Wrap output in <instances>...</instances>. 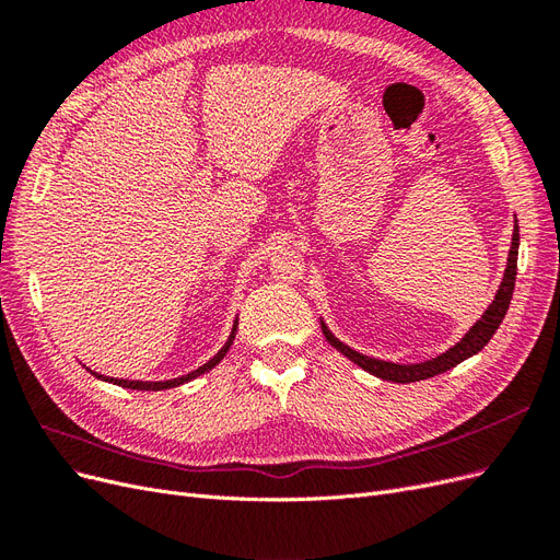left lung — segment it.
I'll use <instances>...</instances> for the list:
<instances>
[{
    "instance_id": "8db88e82",
    "label": "left lung",
    "mask_w": 560,
    "mask_h": 560,
    "mask_svg": "<svg viewBox=\"0 0 560 560\" xmlns=\"http://www.w3.org/2000/svg\"><path fill=\"white\" fill-rule=\"evenodd\" d=\"M516 259H518V224L514 219V233H512V247H510V257H506V268H504V278L500 282V290L490 303L488 311L481 315V319L474 322V327L457 341L453 348H448L446 352L436 354V358L428 360V362H418V364H395V362H385V360H376V358H366V354L352 350L350 346L341 343L338 338L327 329L325 322L319 319L322 325V334H325L327 341L338 350L343 352L350 362H354L358 366H362L369 374H374L376 378L383 381H393V383H416V381H425L432 376L444 374V371L453 369L455 364L465 362L471 354H477L493 334L498 331L500 322L506 315V308H510V301L514 294V282H516Z\"/></svg>"
}]
</instances>
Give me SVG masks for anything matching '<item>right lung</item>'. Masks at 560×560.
<instances>
[{"instance_id": "right-lung-1", "label": "right lung", "mask_w": 560, "mask_h": 560, "mask_svg": "<svg viewBox=\"0 0 560 560\" xmlns=\"http://www.w3.org/2000/svg\"><path fill=\"white\" fill-rule=\"evenodd\" d=\"M235 331H238V319L233 322V329H231V336L226 338V343H224V348L219 350L214 358L210 360V362H206L202 366H198L196 371H191V374H186V376H179V378H171V381H126V378H112V376H103V374H97V371H91V374L95 376V378H100V381H107V383H114V385H121V387H128V389H167V387H177V385H184V383H189V381H194V378H198L200 374H206V371H210V369H214L219 362L224 360V354L229 352V348L233 346V338H235Z\"/></svg>"}]
</instances>
